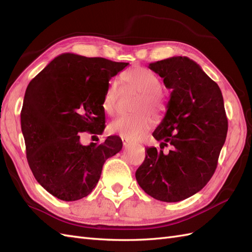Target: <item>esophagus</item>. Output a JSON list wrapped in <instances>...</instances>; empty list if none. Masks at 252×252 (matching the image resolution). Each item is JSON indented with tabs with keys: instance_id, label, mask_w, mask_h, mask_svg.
Wrapping results in <instances>:
<instances>
[{
	"instance_id": "1",
	"label": "esophagus",
	"mask_w": 252,
	"mask_h": 252,
	"mask_svg": "<svg viewBox=\"0 0 252 252\" xmlns=\"http://www.w3.org/2000/svg\"><path fill=\"white\" fill-rule=\"evenodd\" d=\"M122 142H123V145H124V146H129V145H131V144H132L130 141L127 140V139H124V138H122Z\"/></svg>"
}]
</instances>
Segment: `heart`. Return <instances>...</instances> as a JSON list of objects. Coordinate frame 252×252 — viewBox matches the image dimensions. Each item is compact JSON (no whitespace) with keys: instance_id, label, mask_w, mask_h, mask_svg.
I'll list each match as a JSON object with an SVG mask.
<instances>
[{"instance_id":"1","label":"heart","mask_w":252,"mask_h":252,"mask_svg":"<svg viewBox=\"0 0 252 252\" xmlns=\"http://www.w3.org/2000/svg\"><path fill=\"white\" fill-rule=\"evenodd\" d=\"M121 79L126 86L139 93V97L136 98L132 109L133 112L138 113L113 120L109 124V131L129 141H136L152 126L151 118L143 111H147L155 119H158L165 110V97L158 89L161 81L155 72L144 67L131 68L123 72ZM119 94L118 82L110 81L103 100V108L108 114L116 113Z\"/></svg>"}]
</instances>
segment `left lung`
<instances>
[{"mask_svg":"<svg viewBox=\"0 0 252 252\" xmlns=\"http://www.w3.org/2000/svg\"><path fill=\"white\" fill-rule=\"evenodd\" d=\"M171 89L164 119L152 133L161 142L146 148L135 172L145 192L162 202H180L199 192L215 173L226 140L228 120L218 84L187 57L150 63ZM170 144L165 155L161 149Z\"/></svg>","mask_w":252,"mask_h":252,"instance_id":"obj_1","label":"left lung"}]
</instances>
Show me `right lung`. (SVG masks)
Instances as JSON below:
<instances>
[{
	"label": "right lung",
	"mask_w": 252,
	"mask_h": 252,
	"mask_svg": "<svg viewBox=\"0 0 252 252\" xmlns=\"http://www.w3.org/2000/svg\"><path fill=\"white\" fill-rule=\"evenodd\" d=\"M127 65L63 53L28 84L21 111L27 161L37 183L58 199L73 202L87 196L106 159L122 149L116 135L87 146L80 136L104 131L106 88Z\"/></svg>",
	"instance_id": "right-lung-1"
}]
</instances>
